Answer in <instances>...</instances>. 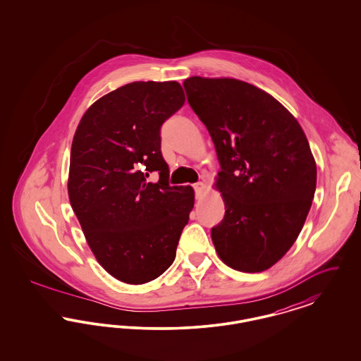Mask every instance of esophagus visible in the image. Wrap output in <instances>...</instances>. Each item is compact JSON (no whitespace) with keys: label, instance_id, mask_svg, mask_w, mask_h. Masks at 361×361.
<instances>
[{"label":"esophagus","instance_id":"obj_1","mask_svg":"<svg viewBox=\"0 0 361 361\" xmlns=\"http://www.w3.org/2000/svg\"><path fill=\"white\" fill-rule=\"evenodd\" d=\"M193 188H195L196 197H197V199H200V197L203 196L204 190H206V184H204V183H202V181H199V183H196V184L193 185Z\"/></svg>","mask_w":361,"mask_h":361}]
</instances>
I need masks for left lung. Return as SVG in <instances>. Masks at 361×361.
<instances>
[{
    "instance_id": "obj_1",
    "label": "left lung",
    "mask_w": 361,
    "mask_h": 361,
    "mask_svg": "<svg viewBox=\"0 0 361 361\" xmlns=\"http://www.w3.org/2000/svg\"><path fill=\"white\" fill-rule=\"evenodd\" d=\"M183 85L221 164L215 188L226 211L211 230L215 250L235 271H267L291 249L314 199L317 165L307 137L257 86L199 75Z\"/></svg>"
}]
</instances>
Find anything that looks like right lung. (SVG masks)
<instances>
[{"label":"right lung","mask_w":361,"mask_h":361,"mask_svg":"<svg viewBox=\"0 0 361 361\" xmlns=\"http://www.w3.org/2000/svg\"><path fill=\"white\" fill-rule=\"evenodd\" d=\"M184 103L176 81L131 82L92 104L73 137L70 204L99 264L127 284L172 265L195 204L192 187L169 185L161 153V126Z\"/></svg>","instance_id":"right-lung-1"}]
</instances>
